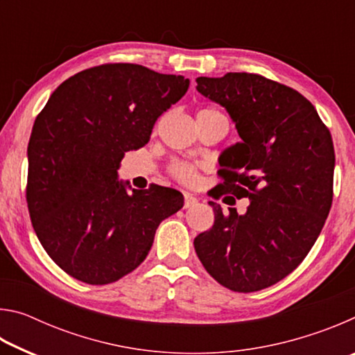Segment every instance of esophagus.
Listing matches in <instances>:
<instances>
[{
  "instance_id": "esophagus-1",
  "label": "esophagus",
  "mask_w": 355,
  "mask_h": 355,
  "mask_svg": "<svg viewBox=\"0 0 355 355\" xmlns=\"http://www.w3.org/2000/svg\"><path fill=\"white\" fill-rule=\"evenodd\" d=\"M183 197H184V208H189L197 203V197H194L192 194H188V192H184Z\"/></svg>"
}]
</instances>
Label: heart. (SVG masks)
<instances>
[{
  "instance_id": "heart-1",
  "label": "heart",
  "mask_w": 355,
  "mask_h": 355,
  "mask_svg": "<svg viewBox=\"0 0 355 355\" xmlns=\"http://www.w3.org/2000/svg\"><path fill=\"white\" fill-rule=\"evenodd\" d=\"M214 110H202L199 112H209ZM169 173L183 184H194L199 180V167L197 164L186 163V161H173L169 166Z\"/></svg>"
}]
</instances>
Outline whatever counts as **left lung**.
<instances>
[{
	"mask_svg": "<svg viewBox=\"0 0 355 355\" xmlns=\"http://www.w3.org/2000/svg\"><path fill=\"white\" fill-rule=\"evenodd\" d=\"M197 91L225 107L241 142L219 158L216 197L250 200L222 213L194 239L203 268L236 293L260 291L296 269L332 207L335 152L315 106L294 89L257 73L197 78Z\"/></svg>",
	"mask_w": 355,
	"mask_h": 355,
	"instance_id": "obj_1",
	"label": "left lung"
}]
</instances>
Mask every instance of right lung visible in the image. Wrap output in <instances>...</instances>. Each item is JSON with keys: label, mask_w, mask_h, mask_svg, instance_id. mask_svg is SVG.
I'll use <instances>...</instances> for the list:
<instances>
[{"label": "right lung", "mask_w": 355, "mask_h": 355, "mask_svg": "<svg viewBox=\"0 0 355 355\" xmlns=\"http://www.w3.org/2000/svg\"><path fill=\"white\" fill-rule=\"evenodd\" d=\"M188 87L182 75L103 64L65 80L35 117L29 216L46 254L73 279L106 285L135 271L161 220L183 207L182 192L159 184L128 194L117 171Z\"/></svg>", "instance_id": "right-lung-1"}]
</instances>
